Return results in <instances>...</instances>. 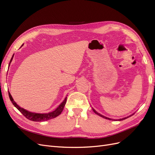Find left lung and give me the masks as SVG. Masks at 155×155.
<instances>
[{
    "instance_id": "obj_1",
    "label": "left lung",
    "mask_w": 155,
    "mask_h": 155,
    "mask_svg": "<svg viewBox=\"0 0 155 155\" xmlns=\"http://www.w3.org/2000/svg\"><path fill=\"white\" fill-rule=\"evenodd\" d=\"M93 110V111L95 112V113L96 114H97V115H99V116H100L101 117H102V118H105V119H108V120H111L112 119H110V118H107V117H105V116H103V115H101V114H99L97 112H96L94 109H92ZM133 114H132V115H133ZM132 115H130V116H128V117H126V118H121V119H120V120H118L119 121H121V120H125V119H126V118H129V117H130Z\"/></svg>"
}]
</instances>
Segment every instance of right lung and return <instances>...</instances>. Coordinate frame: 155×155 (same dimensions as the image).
<instances>
[{
	"label": "right lung",
	"instance_id": "right-lung-1",
	"mask_svg": "<svg viewBox=\"0 0 155 155\" xmlns=\"http://www.w3.org/2000/svg\"><path fill=\"white\" fill-rule=\"evenodd\" d=\"M22 46H23V45ZM13 57L12 58V59L10 60V63L13 59ZM10 64H9V66H10ZM8 94H9V97H10V99L11 101L12 102L13 105L15 106L17 109L25 116V118H26L27 119H28L31 121H47L48 120L54 118H55V117L58 116L61 113V112L63 111V110L64 109V107L65 105V104H66V101H67V97H65L64 100L61 103V104H60V105L54 111L49 112V113H47V114H38V113H34V112H29V111H28L24 109H22V108L20 107L15 101H14L13 99L10 94V92H8Z\"/></svg>",
	"mask_w": 155,
	"mask_h": 155
}]
</instances>
